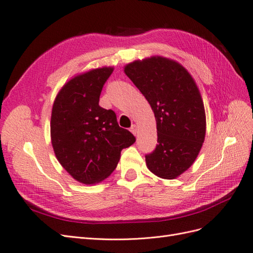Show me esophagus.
<instances>
[{"mask_svg":"<svg viewBox=\"0 0 253 253\" xmlns=\"http://www.w3.org/2000/svg\"><path fill=\"white\" fill-rule=\"evenodd\" d=\"M129 131H131V132L136 136L137 131H138V129H137V126H136V125H133V126H131V128H129Z\"/></svg>","mask_w":253,"mask_h":253,"instance_id":"esophagus-1","label":"esophagus"}]
</instances>
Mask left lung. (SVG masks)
Masks as SVG:
<instances>
[{
  "label": "left lung",
  "mask_w": 253,
  "mask_h": 253,
  "mask_svg": "<svg viewBox=\"0 0 253 253\" xmlns=\"http://www.w3.org/2000/svg\"><path fill=\"white\" fill-rule=\"evenodd\" d=\"M125 73L155 115L158 143L145 155L147 167L158 177H177L192 166L205 140L206 115L200 90L185 67L163 57L134 61Z\"/></svg>",
  "instance_id": "left-lung-1"
}]
</instances>
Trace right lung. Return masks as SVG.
Wrapping results in <instances>:
<instances>
[{"label": "right lung", "mask_w": 253, "mask_h": 253, "mask_svg": "<svg viewBox=\"0 0 253 253\" xmlns=\"http://www.w3.org/2000/svg\"><path fill=\"white\" fill-rule=\"evenodd\" d=\"M113 67L76 76L61 88L52 105L50 136L59 163L85 185L105 179L115 170L121 151L136 138L118 126L116 114L99 105Z\"/></svg>", "instance_id": "1"}]
</instances>
